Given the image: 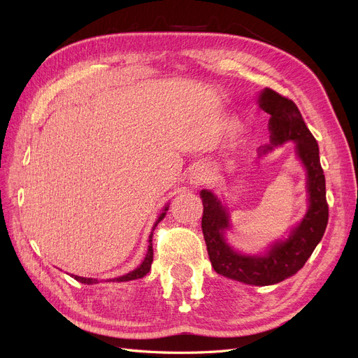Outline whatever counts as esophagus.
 <instances>
[{
  "instance_id": "1",
  "label": "esophagus",
  "mask_w": 358,
  "mask_h": 358,
  "mask_svg": "<svg viewBox=\"0 0 358 358\" xmlns=\"http://www.w3.org/2000/svg\"><path fill=\"white\" fill-rule=\"evenodd\" d=\"M209 176H210V170L208 166H197L196 169H194L191 171L189 175V183L192 187H201L204 185L206 182L209 180Z\"/></svg>"
}]
</instances>
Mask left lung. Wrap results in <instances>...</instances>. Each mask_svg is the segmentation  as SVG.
I'll list each match as a JSON object with an SVG mask.
<instances>
[{
    "label": "left lung",
    "instance_id": "obj_1",
    "mask_svg": "<svg viewBox=\"0 0 358 358\" xmlns=\"http://www.w3.org/2000/svg\"><path fill=\"white\" fill-rule=\"evenodd\" d=\"M258 106L270 115V145L259 149V155L267 154L275 146L296 142V154L308 173L309 209L306 215L287 239L270 245L264 254L246 255L234 251L225 241V230L230 229V221L221 200L209 189H203L200 196L203 201L201 230L215 272L243 284L263 287L278 284L305 266L326 231L329 204L318 143L294 101L264 88L258 95Z\"/></svg>",
    "mask_w": 358,
    "mask_h": 358
}]
</instances>
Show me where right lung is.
I'll return each instance as SVG.
<instances>
[{
	"instance_id": "right-lung-1",
	"label": "right lung",
	"mask_w": 358,
	"mask_h": 358,
	"mask_svg": "<svg viewBox=\"0 0 358 358\" xmlns=\"http://www.w3.org/2000/svg\"><path fill=\"white\" fill-rule=\"evenodd\" d=\"M169 210V206H166L164 208V212H162L161 215H159V218H158V221L155 222V225H154V230H155V227H157V224L164 218L166 216V212ZM152 234L154 233H150V236H149V245H148V254H146V257H145V259H143V263L140 264L136 270H133V272H129V273H127V275H124V276H119V278H115L113 280L115 282H127V280H133V279H140V278H143V276H146L148 273H149V270H150V264H152V262H154V249H152ZM76 280H79V282H82V284H95L96 282V279H92V278H82V276H73Z\"/></svg>"
}]
</instances>
